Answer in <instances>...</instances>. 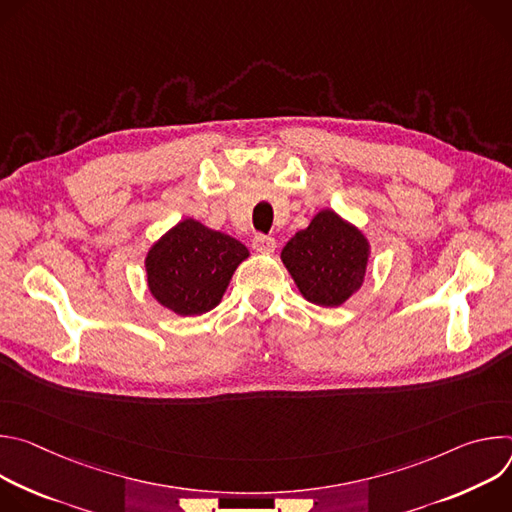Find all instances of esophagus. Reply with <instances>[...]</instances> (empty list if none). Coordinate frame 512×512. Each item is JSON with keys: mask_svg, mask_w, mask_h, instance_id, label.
<instances>
[{"mask_svg": "<svg viewBox=\"0 0 512 512\" xmlns=\"http://www.w3.org/2000/svg\"><path fill=\"white\" fill-rule=\"evenodd\" d=\"M253 249L257 251V253H273L275 251V239L273 237H269V235H255L253 237Z\"/></svg>", "mask_w": 512, "mask_h": 512, "instance_id": "34e87169", "label": "esophagus"}]
</instances>
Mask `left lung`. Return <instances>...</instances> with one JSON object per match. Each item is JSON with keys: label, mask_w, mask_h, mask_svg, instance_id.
Here are the masks:
<instances>
[{"label": "left lung", "mask_w": 512, "mask_h": 512, "mask_svg": "<svg viewBox=\"0 0 512 512\" xmlns=\"http://www.w3.org/2000/svg\"><path fill=\"white\" fill-rule=\"evenodd\" d=\"M369 255L367 237L326 208L287 241L281 261L308 302L334 308L360 289Z\"/></svg>", "instance_id": "1"}]
</instances>
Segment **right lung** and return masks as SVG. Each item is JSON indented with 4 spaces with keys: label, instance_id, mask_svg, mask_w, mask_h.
I'll return each instance as SVG.
<instances>
[{
    "label": "right lung",
    "instance_id": "1",
    "mask_svg": "<svg viewBox=\"0 0 512 512\" xmlns=\"http://www.w3.org/2000/svg\"><path fill=\"white\" fill-rule=\"evenodd\" d=\"M249 257L237 239L184 218L145 257L152 296L178 316H200L221 304L235 269Z\"/></svg>",
    "mask_w": 512,
    "mask_h": 512
}]
</instances>
